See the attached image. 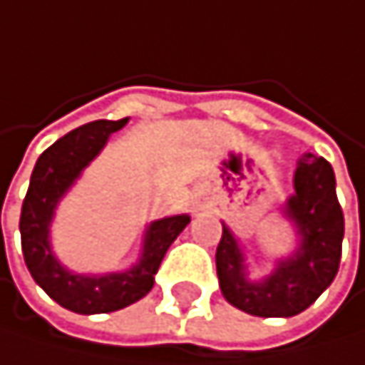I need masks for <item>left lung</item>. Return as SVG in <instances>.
<instances>
[{"mask_svg": "<svg viewBox=\"0 0 365 365\" xmlns=\"http://www.w3.org/2000/svg\"><path fill=\"white\" fill-rule=\"evenodd\" d=\"M293 195L284 212L298 225L302 243L291 258L262 282L243 274V254L223 225L217 247V274L230 304L258 317H291L309 309L337 276L341 260L344 212L335 192V173L324 158L311 153L298 162Z\"/></svg>", "mask_w": 365, "mask_h": 365, "instance_id": "obj_1", "label": "left lung"}]
</instances>
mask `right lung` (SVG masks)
Masks as SVG:
<instances>
[{"label": "right lung", "mask_w": 365, "mask_h": 365, "mask_svg": "<svg viewBox=\"0 0 365 365\" xmlns=\"http://www.w3.org/2000/svg\"><path fill=\"white\" fill-rule=\"evenodd\" d=\"M127 122L129 118H122L115 122L96 120L56 140L36 160L21 205L19 232L28 272L54 302L74 313H111L144 298L153 289L155 274L170 243L190 223L188 215L168 217L153 223L144 236V250L140 262L124 274H109L96 278L74 276L63 269L58 260L52 256L48 227L58 199L74 184L81 170L101 153L109 135L122 129Z\"/></svg>", "instance_id": "1"}]
</instances>
